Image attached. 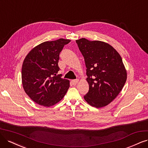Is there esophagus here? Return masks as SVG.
Returning a JSON list of instances; mask_svg holds the SVG:
<instances>
[{
  "label": "esophagus",
  "instance_id": "1",
  "mask_svg": "<svg viewBox=\"0 0 148 148\" xmlns=\"http://www.w3.org/2000/svg\"><path fill=\"white\" fill-rule=\"evenodd\" d=\"M79 82V79H75V80H71V83L73 85H77Z\"/></svg>",
  "mask_w": 148,
  "mask_h": 148
}]
</instances>
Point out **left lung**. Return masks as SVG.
I'll use <instances>...</instances> for the list:
<instances>
[{
  "instance_id": "8db88e82",
  "label": "left lung",
  "mask_w": 148,
  "mask_h": 148,
  "mask_svg": "<svg viewBox=\"0 0 148 148\" xmlns=\"http://www.w3.org/2000/svg\"><path fill=\"white\" fill-rule=\"evenodd\" d=\"M85 59L89 91L84 99L90 106L101 108L119 95L127 80V71L119 53L109 44L85 38L76 40Z\"/></svg>"
}]
</instances>
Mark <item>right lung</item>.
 <instances>
[{
    "label": "right lung",
    "instance_id": "obj_1",
    "mask_svg": "<svg viewBox=\"0 0 148 148\" xmlns=\"http://www.w3.org/2000/svg\"><path fill=\"white\" fill-rule=\"evenodd\" d=\"M71 40L60 38L43 42L27 55L22 67L25 92L38 104L49 107L61 101L69 88V80L57 75L59 54Z\"/></svg>",
    "mask_w": 148,
    "mask_h": 148
}]
</instances>
